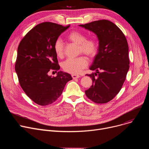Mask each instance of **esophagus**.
<instances>
[{"instance_id":"esophagus-1","label":"esophagus","mask_w":149,"mask_h":149,"mask_svg":"<svg viewBox=\"0 0 149 149\" xmlns=\"http://www.w3.org/2000/svg\"><path fill=\"white\" fill-rule=\"evenodd\" d=\"M81 76L79 75H76V74H72V77L73 79H79Z\"/></svg>"}]
</instances>
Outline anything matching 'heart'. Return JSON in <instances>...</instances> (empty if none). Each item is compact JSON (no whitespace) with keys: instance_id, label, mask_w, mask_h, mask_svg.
Here are the masks:
<instances>
[{"instance_id":"b5f03b06","label":"heart","mask_w":149,"mask_h":149,"mask_svg":"<svg viewBox=\"0 0 149 149\" xmlns=\"http://www.w3.org/2000/svg\"><path fill=\"white\" fill-rule=\"evenodd\" d=\"M70 42L79 45V54H84L90 58L94 57L98 50V44L93 38L86 39V36L79 31H74L67 36ZM55 53L58 57L64 54V44L60 38H57L54 45ZM88 65L86 57L81 56L77 58H68L62 63V68L65 71L73 74H79Z\"/></svg>"}]
</instances>
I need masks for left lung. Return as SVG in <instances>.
<instances>
[{"label":"left lung","instance_id":"8db88e82","mask_svg":"<svg viewBox=\"0 0 149 149\" xmlns=\"http://www.w3.org/2000/svg\"><path fill=\"white\" fill-rule=\"evenodd\" d=\"M79 26L94 33L98 40L97 54L89 68L96 72L87 74L92 78V85L85 91V93L96 103H107L120 91L129 69L126 37L118 26L107 20Z\"/></svg>","mask_w":149,"mask_h":149}]
</instances>
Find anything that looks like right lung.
<instances>
[{"mask_svg":"<svg viewBox=\"0 0 149 149\" xmlns=\"http://www.w3.org/2000/svg\"><path fill=\"white\" fill-rule=\"evenodd\" d=\"M69 26L51 22L40 23L29 31L18 46L15 72L23 91L37 104L54 103L66 83L72 80L69 74L61 70L55 77L48 75L51 69H60L54 45Z\"/></svg>","mask_w":149,"mask_h":149,"instance_id":"obj_1","label":"right lung"}]
</instances>
